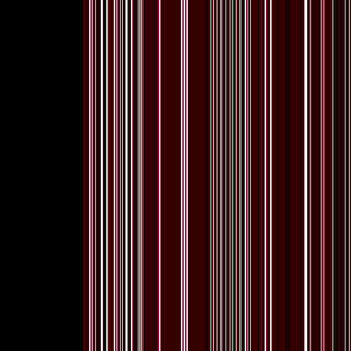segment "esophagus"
<instances>
[{"label": "esophagus", "instance_id": "esophagus-1", "mask_svg": "<svg viewBox=\"0 0 351 351\" xmlns=\"http://www.w3.org/2000/svg\"><path fill=\"white\" fill-rule=\"evenodd\" d=\"M184 206H186V202H182V200H180V202H175V204H173V208H175V209H180V211H182V209H184Z\"/></svg>", "mask_w": 351, "mask_h": 351}]
</instances>
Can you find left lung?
Here are the masks:
<instances>
[{
  "instance_id": "1",
  "label": "left lung",
  "mask_w": 351,
  "mask_h": 351,
  "mask_svg": "<svg viewBox=\"0 0 351 351\" xmlns=\"http://www.w3.org/2000/svg\"><path fill=\"white\" fill-rule=\"evenodd\" d=\"M171 127H187L197 178L187 193L198 233L187 242L191 269L209 284L258 286L299 234V162L271 143L264 120L211 100L176 106Z\"/></svg>"
}]
</instances>
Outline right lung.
<instances>
[{"label":"right lung","instance_id":"obj_1","mask_svg":"<svg viewBox=\"0 0 351 351\" xmlns=\"http://www.w3.org/2000/svg\"><path fill=\"white\" fill-rule=\"evenodd\" d=\"M173 107L114 101L85 114L58 151L47 180L49 233L63 262L104 293L138 286L164 234V208L140 189V153Z\"/></svg>","mask_w":351,"mask_h":351}]
</instances>
